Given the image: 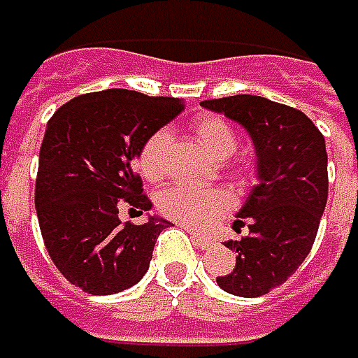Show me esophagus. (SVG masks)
I'll list each match as a JSON object with an SVG mask.
<instances>
[{
	"label": "esophagus",
	"mask_w": 358,
	"mask_h": 358,
	"mask_svg": "<svg viewBox=\"0 0 358 358\" xmlns=\"http://www.w3.org/2000/svg\"><path fill=\"white\" fill-rule=\"evenodd\" d=\"M187 231L193 236V240H195V245L197 248H201V250H207V248H211L213 245V240H209L206 236H201V234H197L193 227H187Z\"/></svg>",
	"instance_id": "34e87169"
}]
</instances>
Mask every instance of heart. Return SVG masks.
Listing matches in <instances>:
<instances>
[{
    "label": "heart",
    "mask_w": 358,
    "mask_h": 358,
    "mask_svg": "<svg viewBox=\"0 0 358 358\" xmlns=\"http://www.w3.org/2000/svg\"><path fill=\"white\" fill-rule=\"evenodd\" d=\"M191 131L215 161H224L238 149V134L234 127L217 115H201L193 120ZM171 133L159 129L141 145L136 155V167L147 181H161L167 171V151ZM157 206L163 215L189 227H209L231 207V197L224 189L197 187V185H171L157 197Z\"/></svg>",
    "instance_id": "heart-1"
}]
</instances>
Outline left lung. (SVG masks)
Masks as SVG:
<instances>
[{
    "instance_id": "obj_1",
    "label": "left lung",
    "mask_w": 358,
    "mask_h": 358,
    "mask_svg": "<svg viewBox=\"0 0 358 358\" xmlns=\"http://www.w3.org/2000/svg\"><path fill=\"white\" fill-rule=\"evenodd\" d=\"M213 113L240 122L258 155V183L238 211L234 229L250 234L225 241L236 268L217 276L229 294L256 298L284 284L310 254L329 197L324 136L302 110L264 96L203 100Z\"/></svg>"
}]
</instances>
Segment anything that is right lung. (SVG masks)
<instances>
[{"mask_svg": "<svg viewBox=\"0 0 358 358\" xmlns=\"http://www.w3.org/2000/svg\"><path fill=\"white\" fill-rule=\"evenodd\" d=\"M185 108L183 100L108 88L62 104L45 127L36 211L62 276L94 296L122 292L147 274L163 217L120 224L118 211H149L133 169L141 145Z\"/></svg>", "mask_w": 358, "mask_h": 358, "instance_id": "obj_1", "label": "right lung"}]
</instances>
